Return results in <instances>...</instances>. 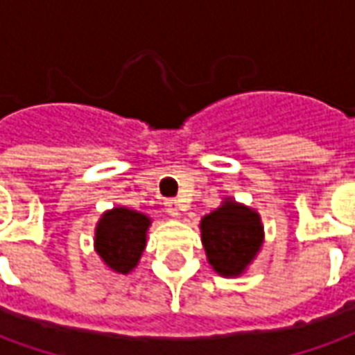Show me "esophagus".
I'll list each match as a JSON object with an SVG mask.
<instances>
[{
  "mask_svg": "<svg viewBox=\"0 0 355 355\" xmlns=\"http://www.w3.org/2000/svg\"><path fill=\"white\" fill-rule=\"evenodd\" d=\"M165 209H167V213L173 216H177L180 213V203L177 200H167L165 201Z\"/></svg>",
  "mask_w": 355,
  "mask_h": 355,
  "instance_id": "1",
  "label": "esophagus"
}]
</instances>
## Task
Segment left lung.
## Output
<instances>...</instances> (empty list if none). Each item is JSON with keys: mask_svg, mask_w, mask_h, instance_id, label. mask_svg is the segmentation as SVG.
<instances>
[{"mask_svg": "<svg viewBox=\"0 0 355 355\" xmlns=\"http://www.w3.org/2000/svg\"><path fill=\"white\" fill-rule=\"evenodd\" d=\"M201 239L209 262L218 274L238 275L261 249V218L251 209L226 201L203 216Z\"/></svg>", "mask_w": 355, "mask_h": 355, "instance_id": "1", "label": "left lung"}]
</instances>
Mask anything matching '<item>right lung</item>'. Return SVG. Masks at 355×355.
Instances as JSON below:
<instances>
[{"mask_svg":"<svg viewBox=\"0 0 355 355\" xmlns=\"http://www.w3.org/2000/svg\"><path fill=\"white\" fill-rule=\"evenodd\" d=\"M148 226L150 218L142 213L125 207L108 211L96 226V253L119 274L131 272L146 245Z\"/></svg>","mask_w":355,"mask_h":355,"instance_id":"obj_1","label":"right lung"}]
</instances>
